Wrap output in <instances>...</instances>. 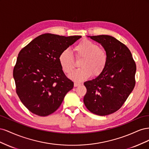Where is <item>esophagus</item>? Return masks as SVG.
I'll return each mask as SVG.
<instances>
[{
    "mask_svg": "<svg viewBox=\"0 0 149 149\" xmlns=\"http://www.w3.org/2000/svg\"><path fill=\"white\" fill-rule=\"evenodd\" d=\"M80 85H81V84H80V83H76V82H75V83H74V87L79 86H80Z\"/></svg>",
    "mask_w": 149,
    "mask_h": 149,
    "instance_id": "esophagus-1",
    "label": "esophagus"
}]
</instances>
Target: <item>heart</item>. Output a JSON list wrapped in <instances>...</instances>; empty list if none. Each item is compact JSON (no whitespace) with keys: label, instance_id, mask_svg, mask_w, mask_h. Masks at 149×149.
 <instances>
[{"label":"heart","instance_id":"1","mask_svg":"<svg viewBox=\"0 0 149 149\" xmlns=\"http://www.w3.org/2000/svg\"><path fill=\"white\" fill-rule=\"evenodd\" d=\"M76 58H81L79 63V68L69 74L74 81H83L93 74L97 76L104 70L107 62V54L104 49L89 40H84L74 48ZM60 65L66 73H69L74 68V58L71 52L66 49L58 57Z\"/></svg>","mask_w":149,"mask_h":149}]
</instances>
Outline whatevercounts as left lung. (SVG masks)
Returning <instances> with one entry per match:
<instances>
[{
  "instance_id": "8db88e82",
  "label": "left lung",
  "mask_w": 149,
  "mask_h": 149,
  "mask_svg": "<svg viewBox=\"0 0 149 149\" xmlns=\"http://www.w3.org/2000/svg\"><path fill=\"white\" fill-rule=\"evenodd\" d=\"M100 43L107 54L104 70L96 78L84 83L87 89L84 105L92 113L107 116L119 110L136 84V65L131 52L112 36H89Z\"/></svg>"
}]
</instances>
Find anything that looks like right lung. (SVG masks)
Listing matches in <instances>:
<instances>
[{
  "mask_svg": "<svg viewBox=\"0 0 149 149\" xmlns=\"http://www.w3.org/2000/svg\"><path fill=\"white\" fill-rule=\"evenodd\" d=\"M81 37L45 33L19 52L13 71L16 93L33 114L47 116L53 113L73 88L74 83L63 73L58 57Z\"/></svg>",
  "mask_w": 149,
  "mask_h": 149,
  "instance_id": "1",
  "label": "right lung"
}]
</instances>
